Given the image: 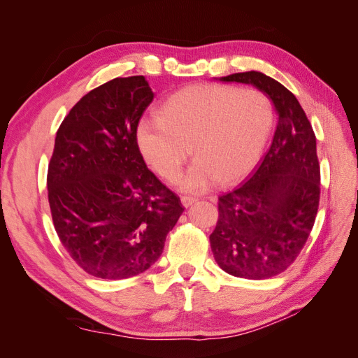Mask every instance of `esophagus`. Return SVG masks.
I'll use <instances>...</instances> for the list:
<instances>
[{
  "label": "esophagus",
  "instance_id": "1",
  "mask_svg": "<svg viewBox=\"0 0 358 358\" xmlns=\"http://www.w3.org/2000/svg\"><path fill=\"white\" fill-rule=\"evenodd\" d=\"M180 203H182L183 208H189V206H191L192 203H196V199L189 197V196H182V197H180Z\"/></svg>",
  "mask_w": 358,
  "mask_h": 358
}]
</instances>
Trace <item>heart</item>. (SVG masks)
Here are the masks:
<instances>
[{"mask_svg": "<svg viewBox=\"0 0 358 358\" xmlns=\"http://www.w3.org/2000/svg\"><path fill=\"white\" fill-rule=\"evenodd\" d=\"M273 122L272 103L254 88L191 85L164 101L158 116L137 127V143L148 164L173 180L191 154L180 178L188 192L208 189L246 176L262 155Z\"/></svg>", "mask_w": 358, "mask_h": 358, "instance_id": "1", "label": "heart"}]
</instances>
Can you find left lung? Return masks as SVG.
I'll return each mask as SVG.
<instances>
[{"label": "left lung", "instance_id": "8db88e82", "mask_svg": "<svg viewBox=\"0 0 358 358\" xmlns=\"http://www.w3.org/2000/svg\"><path fill=\"white\" fill-rule=\"evenodd\" d=\"M222 82L255 86L278 113L275 136L252 176L218 199L210 234L215 262L237 278L267 279L287 270L305 246L320 204L317 138L296 95L259 71Z\"/></svg>", "mask_w": 358, "mask_h": 358}]
</instances>
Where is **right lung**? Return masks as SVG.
<instances>
[{
	"label": "right lung",
	"mask_w": 358,
	"mask_h": 358,
	"mask_svg": "<svg viewBox=\"0 0 358 358\" xmlns=\"http://www.w3.org/2000/svg\"><path fill=\"white\" fill-rule=\"evenodd\" d=\"M154 92L143 76L116 78L76 103L59 125L48 169L53 225L86 273H143L183 212L146 167L137 127Z\"/></svg>",
	"instance_id": "1"
}]
</instances>
